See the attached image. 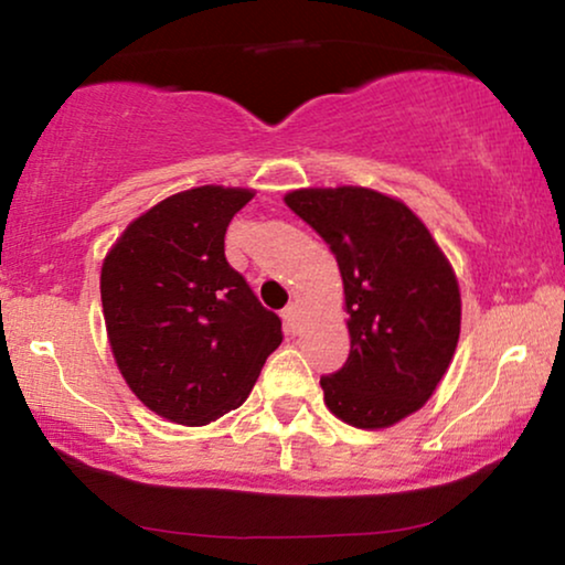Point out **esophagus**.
<instances>
[{
  "label": "esophagus",
  "mask_w": 565,
  "mask_h": 565,
  "mask_svg": "<svg viewBox=\"0 0 565 565\" xmlns=\"http://www.w3.org/2000/svg\"><path fill=\"white\" fill-rule=\"evenodd\" d=\"M282 319H285V329H288L290 334H300V306L298 303H290L288 308H285Z\"/></svg>",
  "instance_id": "esophagus-1"
}]
</instances>
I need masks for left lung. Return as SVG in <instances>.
Returning a JSON list of instances; mask_svg holds the SVG:
<instances>
[{
	"mask_svg": "<svg viewBox=\"0 0 565 565\" xmlns=\"http://www.w3.org/2000/svg\"><path fill=\"white\" fill-rule=\"evenodd\" d=\"M337 257L350 358L321 377L323 404L358 429H388L427 404L460 339V285L404 200L339 184L282 198Z\"/></svg>",
	"mask_w": 565,
	"mask_h": 565,
	"instance_id": "8db88e82",
	"label": "left lung"
}]
</instances>
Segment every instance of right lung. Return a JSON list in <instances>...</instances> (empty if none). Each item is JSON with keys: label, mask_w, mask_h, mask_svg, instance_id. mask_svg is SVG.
I'll return each mask as SVG.
<instances>
[{"label": "right lung", "mask_w": 565, "mask_h": 565, "mask_svg": "<svg viewBox=\"0 0 565 565\" xmlns=\"http://www.w3.org/2000/svg\"><path fill=\"white\" fill-rule=\"evenodd\" d=\"M254 190L203 184L138 215L105 254L115 365L161 419L205 427L249 398L282 323L226 262L223 236Z\"/></svg>", "instance_id": "obj_1"}]
</instances>
